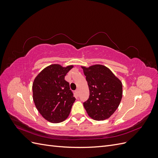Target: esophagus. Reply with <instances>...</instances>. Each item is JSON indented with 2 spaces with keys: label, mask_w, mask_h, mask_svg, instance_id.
<instances>
[{
  "label": "esophagus",
  "mask_w": 158,
  "mask_h": 158,
  "mask_svg": "<svg viewBox=\"0 0 158 158\" xmlns=\"http://www.w3.org/2000/svg\"><path fill=\"white\" fill-rule=\"evenodd\" d=\"M75 92H76V95H78H78H79V90H78V89H76V90L75 91Z\"/></svg>",
  "instance_id": "34e87169"
}]
</instances>
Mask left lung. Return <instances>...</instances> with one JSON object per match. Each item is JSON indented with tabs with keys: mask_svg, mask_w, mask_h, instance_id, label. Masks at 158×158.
<instances>
[{
	"mask_svg": "<svg viewBox=\"0 0 158 158\" xmlns=\"http://www.w3.org/2000/svg\"><path fill=\"white\" fill-rule=\"evenodd\" d=\"M89 89V96L84 103L88 115L95 121L111 117L121 103L123 84L106 66L95 64L82 66Z\"/></svg>",
	"mask_w": 158,
	"mask_h": 158,
	"instance_id": "8db88e82",
	"label": "left lung"
}]
</instances>
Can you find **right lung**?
Returning a JSON list of instances; mask_svg holds the SVG:
<instances>
[{"instance_id": "1", "label": "right lung", "mask_w": 158, "mask_h": 158, "mask_svg": "<svg viewBox=\"0 0 158 158\" xmlns=\"http://www.w3.org/2000/svg\"><path fill=\"white\" fill-rule=\"evenodd\" d=\"M73 65L63 67L58 64L47 66L36 76L32 85L33 99L38 111L47 121L63 122L69 115L75 102L64 76Z\"/></svg>"}]
</instances>
